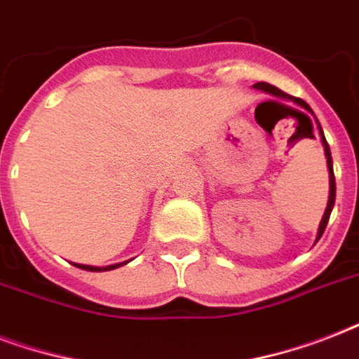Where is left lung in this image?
Listing matches in <instances>:
<instances>
[{
    "instance_id": "1",
    "label": "left lung",
    "mask_w": 359,
    "mask_h": 359,
    "mask_svg": "<svg viewBox=\"0 0 359 359\" xmlns=\"http://www.w3.org/2000/svg\"><path fill=\"white\" fill-rule=\"evenodd\" d=\"M255 89H259V91H264V93H270L272 97H279V98H287V100H292L294 104H298V106H302V108L306 109V111H309V114H313L311 108H309V104L304 102L302 98H296V97H290V95H287V93H283L281 89H278V87L270 86V83H264V81H261V83H255ZM307 117V115H306ZM309 119V117H307ZM309 123H311V119H309ZM315 123H317L318 126V134H320V141H323V147H324V154H326V163H328V173H330V197H328V207H326V210H324V216L323 219H320V225H318V233H317V240L323 236L324 229H326V225H328V219H330V214H332V208H334L335 205V177H334V162H332V152H330V147H328V141H326V137H324V132L323 128H320V124H318L317 117H315ZM311 137H313V124H311Z\"/></svg>"
}]
</instances>
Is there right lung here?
Listing matches in <instances>:
<instances>
[{"label":"right lung","mask_w":359,"mask_h":359,"mask_svg":"<svg viewBox=\"0 0 359 359\" xmlns=\"http://www.w3.org/2000/svg\"><path fill=\"white\" fill-rule=\"evenodd\" d=\"M128 262V261H126ZM126 262H119V264H109V266H89V264H78V262H72L74 266L81 268V270H89V272H106V270H114V268H119L123 266V264H126Z\"/></svg>","instance_id":"obj_1"}]
</instances>
